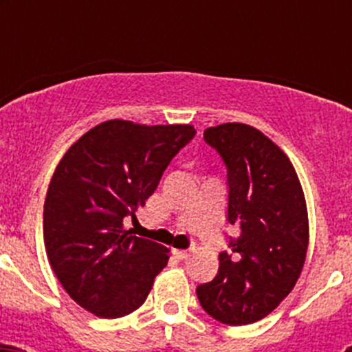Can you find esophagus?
Listing matches in <instances>:
<instances>
[{
	"label": "esophagus",
	"instance_id": "34e87169",
	"mask_svg": "<svg viewBox=\"0 0 352 352\" xmlns=\"http://www.w3.org/2000/svg\"><path fill=\"white\" fill-rule=\"evenodd\" d=\"M172 254H173V257H175V258H179V261H184V258H187V257H189L190 250H173Z\"/></svg>",
	"mask_w": 352,
	"mask_h": 352
}]
</instances>
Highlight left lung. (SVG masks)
I'll return each mask as SVG.
<instances>
[{"label": "left lung", "mask_w": 352, "mask_h": 352, "mask_svg": "<svg viewBox=\"0 0 352 352\" xmlns=\"http://www.w3.org/2000/svg\"><path fill=\"white\" fill-rule=\"evenodd\" d=\"M204 141L226 166V221L239 235L226 239L216 278L196 287L199 303L221 324H254L285 300L303 269V190L287 156L255 127L221 124L206 129Z\"/></svg>", "instance_id": "obj_1"}]
</instances>
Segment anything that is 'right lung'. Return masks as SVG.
Here are the masks:
<instances>
[{"label": "right lung", "mask_w": 352, "mask_h": 352, "mask_svg": "<svg viewBox=\"0 0 352 352\" xmlns=\"http://www.w3.org/2000/svg\"><path fill=\"white\" fill-rule=\"evenodd\" d=\"M194 136L186 124L107 120L83 134L56 166L44 202L45 252L66 293L85 310L119 318L144 303L168 248L129 235L124 218L136 219Z\"/></svg>", "instance_id": "1"}]
</instances>
